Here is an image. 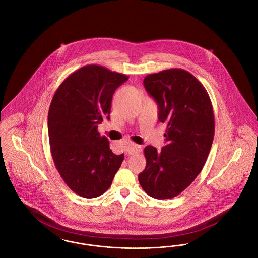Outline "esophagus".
I'll list each match as a JSON object with an SVG mask.
<instances>
[{"label":"esophagus","instance_id":"1","mask_svg":"<svg viewBox=\"0 0 258 258\" xmlns=\"http://www.w3.org/2000/svg\"><path fill=\"white\" fill-rule=\"evenodd\" d=\"M141 151V146L136 144H131L126 148V153L128 155H135L136 153H139Z\"/></svg>","mask_w":258,"mask_h":258}]
</instances>
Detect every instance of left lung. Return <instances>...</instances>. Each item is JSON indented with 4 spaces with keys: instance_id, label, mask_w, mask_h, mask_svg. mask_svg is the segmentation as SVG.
I'll use <instances>...</instances> for the list:
<instances>
[{
    "instance_id": "left-lung-1",
    "label": "left lung",
    "mask_w": 258,
    "mask_h": 258,
    "mask_svg": "<svg viewBox=\"0 0 258 258\" xmlns=\"http://www.w3.org/2000/svg\"><path fill=\"white\" fill-rule=\"evenodd\" d=\"M143 84L167 127L160 152L151 145L144 149L146 167L138 181L150 197L168 199L184 191L202 170L214 139V111L205 88L184 70L149 74Z\"/></svg>"
}]
</instances>
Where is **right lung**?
I'll return each mask as SVG.
<instances>
[{
    "instance_id": "obj_1",
    "label": "right lung",
    "mask_w": 258,
    "mask_h": 258,
    "mask_svg": "<svg viewBox=\"0 0 258 258\" xmlns=\"http://www.w3.org/2000/svg\"><path fill=\"white\" fill-rule=\"evenodd\" d=\"M128 77L88 64L68 76L52 98L48 112L51 155L63 182L76 195L95 198L112 184L123 160L115 155L98 125L110 120L114 92Z\"/></svg>"
}]
</instances>
